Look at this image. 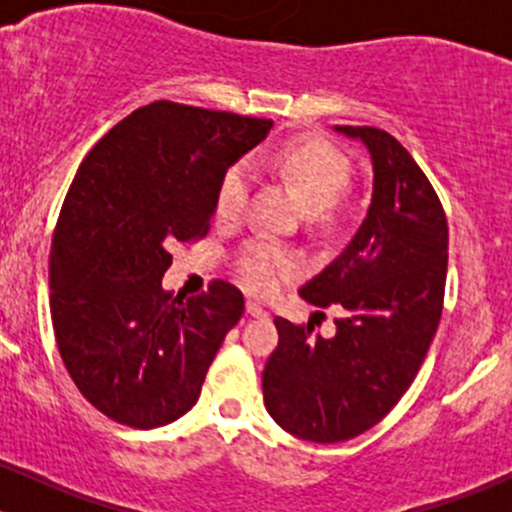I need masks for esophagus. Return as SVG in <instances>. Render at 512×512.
Here are the masks:
<instances>
[{"mask_svg":"<svg viewBox=\"0 0 512 512\" xmlns=\"http://www.w3.org/2000/svg\"><path fill=\"white\" fill-rule=\"evenodd\" d=\"M247 314H250V317H267V309L262 307L260 302H247Z\"/></svg>","mask_w":512,"mask_h":512,"instance_id":"obj_1","label":"esophagus"}]
</instances>
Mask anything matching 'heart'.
I'll return each mask as SVG.
<instances>
[{
  "instance_id": "obj_1",
  "label": "heart",
  "mask_w": 512,
  "mask_h": 512,
  "mask_svg": "<svg viewBox=\"0 0 512 512\" xmlns=\"http://www.w3.org/2000/svg\"><path fill=\"white\" fill-rule=\"evenodd\" d=\"M272 168L287 180L299 203L312 213L314 223H332L337 203L352 183V160L322 138H294L272 156ZM250 173L242 163L230 165L215 190V215L220 220L240 218L247 203ZM242 280L255 292H272L297 272V262L272 245H250L240 260Z\"/></svg>"
}]
</instances>
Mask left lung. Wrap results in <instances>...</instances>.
<instances>
[{
  "mask_svg": "<svg viewBox=\"0 0 512 512\" xmlns=\"http://www.w3.org/2000/svg\"><path fill=\"white\" fill-rule=\"evenodd\" d=\"M374 168L369 213L342 255L299 294L339 307L332 339L275 317L280 344L262 371L270 416L292 436L339 443L369 431L416 379L443 309L448 223L436 190L391 133L337 126Z\"/></svg>",
  "mask_w": 512,
  "mask_h": 512,
  "instance_id": "8db88e82",
  "label": "left lung"
}]
</instances>
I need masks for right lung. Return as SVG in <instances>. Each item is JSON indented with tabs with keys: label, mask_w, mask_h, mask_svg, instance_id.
<instances>
[{
	"label": "right lung",
	"mask_w": 512,
	"mask_h": 512,
	"mask_svg": "<svg viewBox=\"0 0 512 512\" xmlns=\"http://www.w3.org/2000/svg\"><path fill=\"white\" fill-rule=\"evenodd\" d=\"M272 121L173 101L138 108L91 148L49 255L51 322L66 371L101 414L156 428L190 411L245 297L230 282L165 292L170 247L205 237L215 190Z\"/></svg>",
	"instance_id": "add662e5"
}]
</instances>
